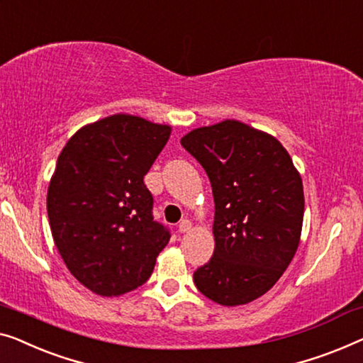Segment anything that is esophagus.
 I'll return each mask as SVG.
<instances>
[{"label":"esophagus","instance_id":"esophagus-1","mask_svg":"<svg viewBox=\"0 0 363 363\" xmlns=\"http://www.w3.org/2000/svg\"><path fill=\"white\" fill-rule=\"evenodd\" d=\"M191 229V220L190 219H183L180 224H178V233H188Z\"/></svg>","mask_w":363,"mask_h":363}]
</instances>
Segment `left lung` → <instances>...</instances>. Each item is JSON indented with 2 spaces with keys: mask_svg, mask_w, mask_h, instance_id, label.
I'll list each match as a JSON object with an SVG mask.
<instances>
[{
  "mask_svg": "<svg viewBox=\"0 0 363 363\" xmlns=\"http://www.w3.org/2000/svg\"><path fill=\"white\" fill-rule=\"evenodd\" d=\"M185 150L209 177L214 196V252L193 273L204 296L238 306L265 295L296 254L303 182L275 138L239 121L191 130Z\"/></svg>",
  "mask_w": 363,
  "mask_h": 363,
  "instance_id": "obj_1",
  "label": "left lung"
}]
</instances>
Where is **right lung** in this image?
I'll return each mask as SVG.
<instances>
[{
  "instance_id": "right-lung-1",
  "label": "right lung",
  "mask_w": 363,
  "mask_h": 363,
  "mask_svg": "<svg viewBox=\"0 0 363 363\" xmlns=\"http://www.w3.org/2000/svg\"><path fill=\"white\" fill-rule=\"evenodd\" d=\"M170 125L114 114L85 125L60 152L47 214L67 269L88 290L118 296L143 285L170 230L154 219L145 173Z\"/></svg>"
}]
</instances>
